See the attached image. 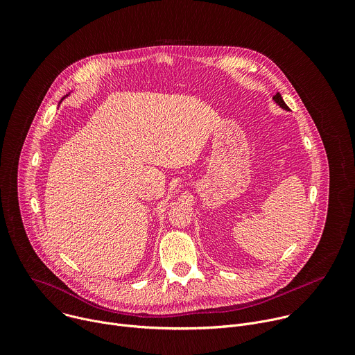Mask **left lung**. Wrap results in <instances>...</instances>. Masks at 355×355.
I'll return each instance as SVG.
<instances>
[{
  "label": "left lung",
  "instance_id": "left-lung-1",
  "mask_svg": "<svg viewBox=\"0 0 355 355\" xmlns=\"http://www.w3.org/2000/svg\"><path fill=\"white\" fill-rule=\"evenodd\" d=\"M274 101L281 106V107H284V109H288V106L286 105V102L282 101V98H281V95H279V92H277L275 94V96H274Z\"/></svg>",
  "mask_w": 355,
  "mask_h": 355
}]
</instances>
